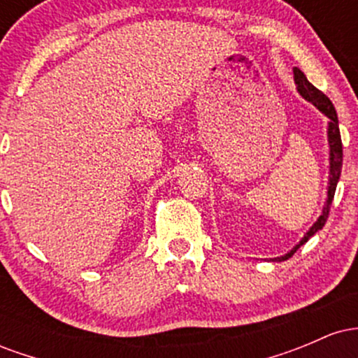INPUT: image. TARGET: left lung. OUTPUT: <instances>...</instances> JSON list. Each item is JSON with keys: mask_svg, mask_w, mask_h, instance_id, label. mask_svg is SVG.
Returning <instances> with one entry per match:
<instances>
[{"mask_svg": "<svg viewBox=\"0 0 358 358\" xmlns=\"http://www.w3.org/2000/svg\"><path fill=\"white\" fill-rule=\"evenodd\" d=\"M293 72H294V82H296L298 92L301 94V96L305 97L308 102H311L316 109L322 110L324 116L330 119V122H328V145H330V176H328V199H327V203H324V207H323L322 215H320L318 220L311 225L310 231H308L305 234V237L299 241V244L294 245V248L291 249L287 254H285V256L273 259V261H279V262L289 259L299 248H301L303 244H305V242H308L310 237H313L316 232L322 231L323 229L324 222H327V219H328V213H330V205H331V200H334V196H335L336 183H338V180H340V173H342V163H343V150H342V138H340V129H338V116H336V110L334 108V104H331V101L324 96L322 90L316 89L315 85L306 79L305 73L299 71L298 67L294 69Z\"/></svg>", "mask_w": 358, "mask_h": 358, "instance_id": "left-lung-1", "label": "left lung"}]
</instances>
